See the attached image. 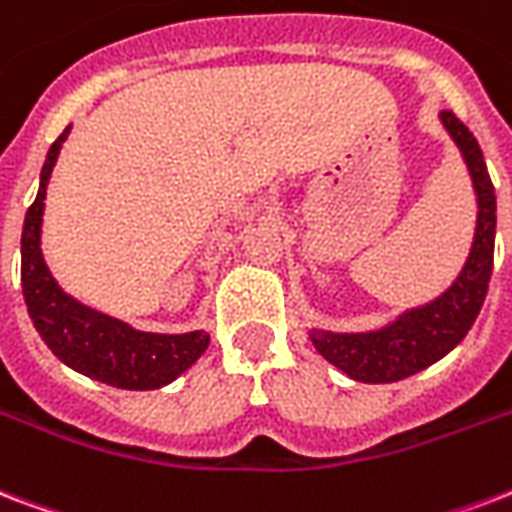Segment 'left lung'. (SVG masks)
<instances>
[{"label": "left lung", "instance_id": "8db88e82", "mask_svg": "<svg viewBox=\"0 0 512 512\" xmlns=\"http://www.w3.org/2000/svg\"><path fill=\"white\" fill-rule=\"evenodd\" d=\"M440 126L462 155L475 190V236L462 271L448 290L421 306L405 308L392 322L365 333H335L311 327L308 338L330 365L362 384H392L443 360L462 343L481 311L494 268L497 195L475 136L454 112H440Z\"/></svg>", "mask_w": 512, "mask_h": 512}]
</instances>
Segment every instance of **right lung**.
<instances>
[{
  "label": "right lung",
  "mask_w": 512,
  "mask_h": 512,
  "mask_svg": "<svg viewBox=\"0 0 512 512\" xmlns=\"http://www.w3.org/2000/svg\"><path fill=\"white\" fill-rule=\"evenodd\" d=\"M50 144L39 174V190L26 212L21 236V287L29 317L48 349L66 368L117 386V389H161L193 368L209 346L206 330L190 333H144L104 311L85 306L56 282L42 255V214L48 182L66 136Z\"/></svg>",
  "instance_id": "add662e5"
}]
</instances>
